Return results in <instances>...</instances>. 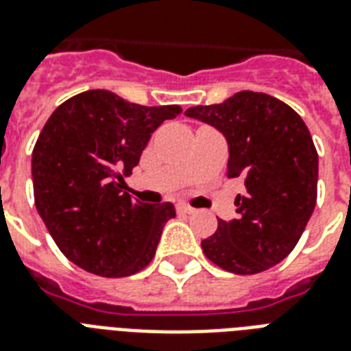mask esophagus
I'll use <instances>...</instances> for the list:
<instances>
[{"mask_svg": "<svg viewBox=\"0 0 351 351\" xmlns=\"http://www.w3.org/2000/svg\"><path fill=\"white\" fill-rule=\"evenodd\" d=\"M178 209L181 210V213H185V215H194V213H196V209H192V207H189V205L185 204H179Z\"/></svg>", "mask_w": 351, "mask_h": 351, "instance_id": "obj_1", "label": "esophagus"}]
</instances>
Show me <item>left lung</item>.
Returning a JSON list of instances; mask_svg holds the SVG:
<instances>
[{"mask_svg": "<svg viewBox=\"0 0 351 351\" xmlns=\"http://www.w3.org/2000/svg\"><path fill=\"white\" fill-rule=\"evenodd\" d=\"M185 116L226 136L228 178L246 186L235 199L237 218L218 220L215 235L202 241L204 254L228 272H265L294 250L315 210L318 154L309 129L289 105L252 90Z\"/></svg>", "mask_w": 351, "mask_h": 351, "instance_id": "8db88e82", "label": "left lung"}]
</instances>
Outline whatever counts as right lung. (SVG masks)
<instances>
[{"label":"right lung","mask_w":351,"mask_h":351,"mask_svg":"<svg viewBox=\"0 0 351 351\" xmlns=\"http://www.w3.org/2000/svg\"><path fill=\"white\" fill-rule=\"evenodd\" d=\"M179 105L144 107L109 90H86L49 116L33 149L35 205L73 265L104 278L133 276L154 259L176 207L133 199V172L152 133Z\"/></svg>","instance_id":"add662e5"}]
</instances>
